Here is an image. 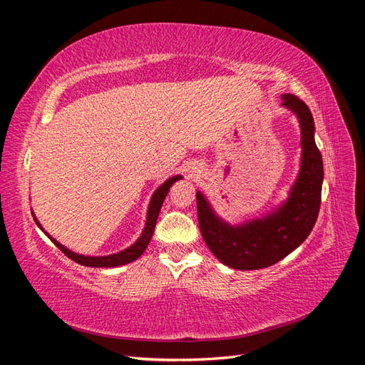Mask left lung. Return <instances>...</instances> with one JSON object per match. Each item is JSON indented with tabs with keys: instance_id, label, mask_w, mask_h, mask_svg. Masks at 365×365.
Listing matches in <instances>:
<instances>
[{
	"instance_id": "obj_1",
	"label": "left lung",
	"mask_w": 365,
	"mask_h": 365,
	"mask_svg": "<svg viewBox=\"0 0 365 365\" xmlns=\"http://www.w3.org/2000/svg\"><path fill=\"white\" fill-rule=\"evenodd\" d=\"M283 106L292 111L302 130L300 172L289 196L262 217L231 225L220 219L197 190V220L207 247L227 267L240 271L268 268L300 247L311 233L322 204L323 158L315 145L314 117L304 102L283 94Z\"/></svg>"
}]
</instances>
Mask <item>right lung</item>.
Segmentation results:
<instances>
[{
    "mask_svg": "<svg viewBox=\"0 0 365 365\" xmlns=\"http://www.w3.org/2000/svg\"><path fill=\"white\" fill-rule=\"evenodd\" d=\"M182 176L181 175H175L172 176V178H169L168 181H164L158 189L153 192L152 197H150V202H149V208H148V216H146V225H145V230H143L141 236L132 244L130 247H128L126 250H121L115 254H109V256H83V254H77L71 250H68L67 247H63L62 244H59V242L51 237L46 230L42 228V225L39 224V220L36 219L35 213L31 212L33 215V219H35L36 225L43 231L48 236V239L53 242L54 245H56L65 256L70 257L71 260H74L76 263L79 264H83V267H91V268H115V267H121V264H126V263H130L137 260L143 252L146 251L149 242L152 239V235H153V230H155V225H157V219H158V215H160V210H161V205L165 200V196H168L170 187L173 182H176L178 180H181Z\"/></svg>",
    "mask_w": 365,
    "mask_h": 365,
    "instance_id": "obj_1",
    "label": "right lung"
}]
</instances>
